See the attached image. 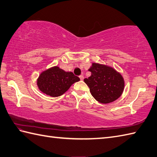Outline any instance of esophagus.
I'll list each match as a JSON object with an SVG mask.
<instances>
[{
  "label": "esophagus",
  "mask_w": 157,
  "mask_h": 157,
  "mask_svg": "<svg viewBox=\"0 0 157 157\" xmlns=\"http://www.w3.org/2000/svg\"><path fill=\"white\" fill-rule=\"evenodd\" d=\"M79 78H80V79H81V81H82V80L84 79V76H83L82 75H80V76H79Z\"/></svg>",
  "instance_id": "34e87169"
}]
</instances>
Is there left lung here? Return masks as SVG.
<instances>
[{"label": "left lung", "instance_id": "8db88e82", "mask_svg": "<svg viewBox=\"0 0 157 157\" xmlns=\"http://www.w3.org/2000/svg\"><path fill=\"white\" fill-rule=\"evenodd\" d=\"M89 71L91 75L84 81L97 101L103 104L113 102L121 97L124 90L123 76L113 68L93 63Z\"/></svg>", "mask_w": 157, "mask_h": 157}]
</instances>
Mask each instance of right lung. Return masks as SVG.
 Listing matches in <instances>:
<instances>
[{"mask_svg": "<svg viewBox=\"0 0 157 157\" xmlns=\"http://www.w3.org/2000/svg\"><path fill=\"white\" fill-rule=\"evenodd\" d=\"M80 81L72 72H65L55 67L42 72L37 80L40 91L52 97H59L69 89L72 84Z\"/></svg>", "mask_w": 157, "mask_h": 157, "instance_id": "obj_1", "label": "right lung"}]
</instances>
